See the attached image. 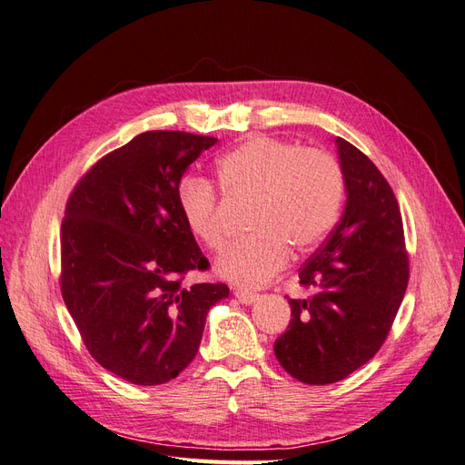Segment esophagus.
I'll list each match as a JSON object with an SVG mask.
<instances>
[{"instance_id": "34e87169", "label": "esophagus", "mask_w": 465, "mask_h": 465, "mask_svg": "<svg viewBox=\"0 0 465 465\" xmlns=\"http://www.w3.org/2000/svg\"><path fill=\"white\" fill-rule=\"evenodd\" d=\"M234 297L241 301L242 304H252V302H256L260 299V294L258 292H252V291H244V289H236L234 291Z\"/></svg>"}]
</instances>
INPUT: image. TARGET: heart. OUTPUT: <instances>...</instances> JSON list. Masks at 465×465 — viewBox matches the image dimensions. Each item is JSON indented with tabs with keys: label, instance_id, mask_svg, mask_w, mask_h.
Listing matches in <instances>:
<instances>
[{
	"label": "heart",
	"instance_id": "b5f03b06",
	"mask_svg": "<svg viewBox=\"0 0 465 465\" xmlns=\"http://www.w3.org/2000/svg\"><path fill=\"white\" fill-rule=\"evenodd\" d=\"M223 190L256 202L250 238L232 244L217 262V273L241 287H262L289 262V248H314L335 224L343 202V174L322 149H302L283 139L256 135L224 153L217 163ZM178 205L190 231L205 248L227 242L221 193L211 180L180 182Z\"/></svg>",
	"mask_w": 465,
	"mask_h": 465
}]
</instances>
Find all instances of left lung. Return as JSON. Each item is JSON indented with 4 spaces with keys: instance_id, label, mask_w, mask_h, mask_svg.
<instances>
[{
    "instance_id": "1",
    "label": "left lung",
    "mask_w": 465,
    "mask_h": 465,
    "mask_svg": "<svg viewBox=\"0 0 465 465\" xmlns=\"http://www.w3.org/2000/svg\"><path fill=\"white\" fill-rule=\"evenodd\" d=\"M347 188L345 211L299 270L306 299H289L291 323L275 357L304 384H333L369 362L391 330L410 281L400 205L376 164L335 139Z\"/></svg>"
}]
</instances>
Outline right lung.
Listing matches in <instances>:
<instances>
[{
    "mask_svg": "<svg viewBox=\"0 0 465 465\" xmlns=\"http://www.w3.org/2000/svg\"><path fill=\"white\" fill-rule=\"evenodd\" d=\"M217 139L154 130L81 176L60 232V289L91 357L137 386L176 378L200 349L224 283L184 277L209 262L178 205L186 168Z\"/></svg>",
    "mask_w": 465,
    "mask_h": 465,
    "instance_id": "1",
    "label": "right lung"
}]
</instances>
